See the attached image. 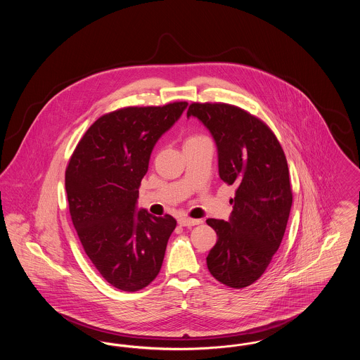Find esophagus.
Returning a JSON list of instances; mask_svg holds the SVG:
<instances>
[{
  "instance_id": "obj_1",
  "label": "esophagus",
  "mask_w": 360,
  "mask_h": 360,
  "mask_svg": "<svg viewBox=\"0 0 360 360\" xmlns=\"http://www.w3.org/2000/svg\"><path fill=\"white\" fill-rule=\"evenodd\" d=\"M178 224L181 226H194V225L201 224V220H193V219H188V217H181V219H178Z\"/></svg>"
}]
</instances>
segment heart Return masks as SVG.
Here are the masks:
<instances>
[{
  "label": "heart",
  "instance_id": "heart-1",
  "mask_svg": "<svg viewBox=\"0 0 360 360\" xmlns=\"http://www.w3.org/2000/svg\"><path fill=\"white\" fill-rule=\"evenodd\" d=\"M202 137L204 136H201V135H191V136H188V139H186V143H185V144L197 141V140H200V139H202Z\"/></svg>",
  "mask_w": 360,
  "mask_h": 360
}]
</instances>
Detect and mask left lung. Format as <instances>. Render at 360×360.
Segmentation results:
<instances>
[{"label":"left lung","mask_w":360,"mask_h":360,"mask_svg":"<svg viewBox=\"0 0 360 360\" xmlns=\"http://www.w3.org/2000/svg\"><path fill=\"white\" fill-rule=\"evenodd\" d=\"M190 116L216 141L220 178L236 186L229 221L206 220L217 233L206 264L219 282L241 289L263 275L283 239L292 202L288 160L273 131L241 108L193 103Z\"/></svg>","instance_id":"8db88e82"}]
</instances>
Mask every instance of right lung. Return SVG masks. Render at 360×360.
<instances>
[{"label": "right lung", "instance_id": "add662e5", "mask_svg": "<svg viewBox=\"0 0 360 360\" xmlns=\"http://www.w3.org/2000/svg\"><path fill=\"white\" fill-rule=\"evenodd\" d=\"M186 106H128L103 115L70 158L65 185L71 220L86 255L116 289L140 290L160 271L176 221L136 212L139 186L156 141Z\"/></svg>", "mask_w": 360, "mask_h": 360}]
</instances>
